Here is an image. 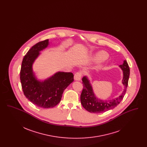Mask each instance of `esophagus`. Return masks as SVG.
<instances>
[{"label":"esophagus","mask_w":147,"mask_h":147,"mask_svg":"<svg viewBox=\"0 0 147 147\" xmlns=\"http://www.w3.org/2000/svg\"><path fill=\"white\" fill-rule=\"evenodd\" d=\"M82 73L80 72H79V71L76 72L75 73V74H74V79L76 80H78V81L80 80L81 78H82Z\"/></svg>","instance_id":"34e87169"}]
</instances>
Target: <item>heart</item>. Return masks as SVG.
Here are the masks:
<instances>
[{
  "mask_svg": "<svg viewBox=\"0 0 147 147\" xmlns=\"http://www.w3.org/2000/svg\"><path fill=\"white\" fill-rule=\"evenodd\" d=\"M107 54L104 52H100L98 53L96 56V58L98 60H104L105 59H106L107 58Z\"/></svg>",
  "mask_w": 147,
  "mask_h": 147,
  "instance_id": "b5f03b06",
  "label": "heart"
}]
</instances>
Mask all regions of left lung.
<instances>
[{"mask_svg":"<svg viewBox=\"0 0 147 147\" xmlns=\"http://www.w3.org/2000/svg\"><path fill=\"white\" fill-rule=\"evenodd\" d=\"M119 67L122 69L123 73L122 83L125 86V89L122 93V95L119 98L110 101H104L96 98L89 80L86 77L83 78L82 83L83 85V89L80 95V101L82 105L86 110L91 113H98L104 112L117 106L123 100L126 94L128 86L130 70L126 60L123 61V64L120 65Z\"/></svg>","mask_w":147,"mask_h":147,"instance_id":"8db88e82","label":"left lung"}]
</instances>
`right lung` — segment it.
<instances>
[{"instance_id": "right-lung-1", "label": "right lung", "mask_w": 147, "mask_h": 147, "mask_svg": "<svg viewBox=\"0 0 147 147\" xmlns=\"http://www.w3.org/2000/svg\"><path fill=\"white\" fill-rule=\"evenodd\" d=\"M49 45V40L37 43L24 56L20 70V82L24 94L33 104L43 109L52 108L61 100L63 91L74 81L72 73L58 72L53 77L40 82L35 78L32 65L39 52Z\"/></svg>"}]
</instances>
